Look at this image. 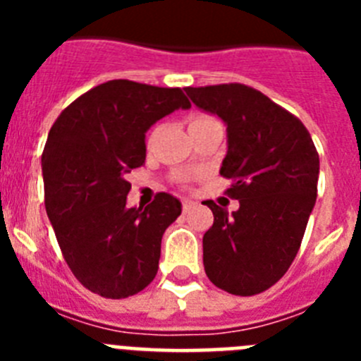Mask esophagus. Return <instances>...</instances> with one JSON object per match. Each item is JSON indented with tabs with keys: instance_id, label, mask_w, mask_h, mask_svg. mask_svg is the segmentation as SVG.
Segmentation results:
<instances>
[{
	"instance_id": "1",
	"label": "esophagus",
	"mask_w": 361,
	"mask_h": 361,
	"mask_svg": "<svg viewBox=\"0 0 361 361\" xmlns=\"http://www.w3.org/2000/svg\"><path fill=\"white\" fill-rule=\"evenodd\" d=\"M180 204H183V212H190L191 208H195V202H191V200L188 199L180 200Z\"/></svg>"
}]
</instances>
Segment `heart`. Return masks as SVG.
Returning a JSON list of instances; mask_svg holds the SVG:
<instances>
[{
    "instance_id": "heart-1",
    "label": "heart",
    "mask_w": 361,
    "mask_h": 361,
    "mask_svg": "<svg viewBox=\"0 0 361 361\" xmlns=\"http://www.w3.org/2000/svg\"><path fill=\"white\" fill-rule=\"evenodd\" d=\"M208 121H213V117L206 116V114H197V116H191L190 121H188V128H193V126H197V124L208 123ZM178 183L186 184L188 183L186 175H180V177H178Z\"/></svg>"
}]
</instances>
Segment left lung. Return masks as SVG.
<instances>
[{
    "mask_svg": "<svg viewBox=\"0 0 361 361\" xmlns=\"http://www.w3.org/2000/svg\"><path fill=\"white\" fill-rule=\"evenodd\" d=\"M199 108L228 124V153L220 175L238 209L216 206L204 233V269L216 288L253 296L289 269L317 202L320 161L311 133L291 111L240 82L188 86Z\"/></svg>",
    "mask_w": 361,
    "mask_h": 361,
    "instance_id": "obj_1",
    "label": "left lung"
}]
</instances>
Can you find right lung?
Instances as JSON below:
<instances>
[{
  "label": "right lung",
  "mask_w": 361,
  "mask_h": 361,
  "mask_svg": "<svg viewBox=\"0 0 361 361\" xmlns=\"http://www.w3.org/2000/svg\"><path fill=\"white\" fill-rule=\"evenodd\" d=\"M190 106L180 88L114 79L79 95L52 124L41 157L44 208L88 291L126 298L157 275L162 235L180 202L157 193L146 208H128L126 173L145 162L149 126Z\"/></svg>",
  "instance_id": "add662e5"
}]
</instances>
